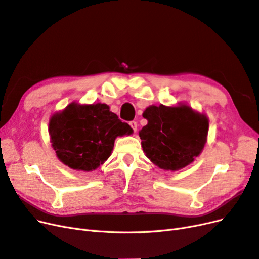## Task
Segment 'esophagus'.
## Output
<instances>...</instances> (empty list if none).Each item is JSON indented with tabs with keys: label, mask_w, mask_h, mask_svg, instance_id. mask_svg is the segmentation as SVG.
<instances>
[{
	"label": "esophagus",
	"mask_w": 259,
	"mask_h": 259,
	"mask_svg": "<svg viewBox=\"0 0 259 259\" xmlns=\"http://www.w3.org/2000/svg\"><path fill=\"white\" fill-rule=\"evenodd\" d=\"M129 124H130V127L133 129V131H137V129H138V123H137V121H135V120H133V121H130L129 122Z\"/></svg>",
	"instance_id": "34e87169"
}]
</instances>
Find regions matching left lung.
<instances>
[{
  "label": "left lung",
  "instance_id": "1",
  "mask_svg": "<svg viewBox=\"0 0 259 259\" xmlns=\"http://www.w3.org/2000/svg\"><path fill=\"white\" fill-rule=\"evenodd\" d=\"M147 124L139 131L146 157L158 168L178 171L201 154L207 140L208 118L185 103L146 107Z\"/></svg>",
  "mask_w": 259,
  "mask_h": 259
}]
</instances>
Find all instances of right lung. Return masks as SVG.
Wrapping results in <instances>:
<instances>
[{"instance_id":"add662e5","label":"right lung","mask_w":259,"mask_h":259,"mask_svg":"<svg viewBox=\"0 0 259 259\" xmlns=\"http://www.w3.org/2000/svg\"><path fill=\"white\" fill-rule=\"evenodd\" d=\"M48 132L58 159L73 170L90 172L108 159L116 138L133 130L104 103L72 102L52 115Z\"/></svg>"}]
</instances>
